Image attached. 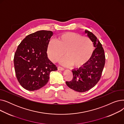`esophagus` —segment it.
<instances>
[{
  "mask_svg": "<svg viewBox=\"0 0 124 124\" xmlns=\"http://www.w3.org/2000/svg\"><path fill=\"white\" fill-rule=\"evenodd\" d=\"M58 70H61V71L64 70V68H63V67H60V66H58Z\"/></svg>",
  "mask_w": 124,
  "mask_h": 124,
  "instance_id": "esophagus-1",
  "label": "esophagus"
}]
</instances>
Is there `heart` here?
<instances>
[{"mask_svg": "<svg viewBox=\"0 0 124 124\" xmlns=\"http://www.w3.org/2000/svg\"><path fill=\"white\" fill-rule=\"evenodd\" d=\"M94 51L92 41L87 37L72 32H67L59 35L55 41H50L47 52L50 59L57 62L65 54L66 56L61 63L65 66L72 64L79 68L87 63Z\"/></svg>", "mask_w": 124, "mask_h": 124, "instance_id": "1", "label": "heart"}]
</instances>
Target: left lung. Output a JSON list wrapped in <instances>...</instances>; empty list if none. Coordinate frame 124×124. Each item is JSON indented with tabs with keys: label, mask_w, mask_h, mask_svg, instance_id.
I'll list each match as a JSON object with an SVG mask.
<instances>
[{
	"label": "left lung",
	"mask_w": 124,
	"mask_h": 124,
	"mask_svg": "<svg viewBox=\"0 0 124 124\" xmlns=\"http://www.w3.org/2000/svg\"><path fill=\"white\" fill-rule=\"evenodd\" d=\"M84 33L92 41L95 49L87 63L72 70V81L66 82L69 88L79 93L85 92L96 85L101 78L105 64V53L100 42L90 31L85 30Z\"/></svg>",
	"instance_id": "8db88e82"
}]
</instances>
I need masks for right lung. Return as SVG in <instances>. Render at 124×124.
<instances>
[{
  "mask_svg": "<svg viewBox=\"0 0 124 124\" xmlns=\"http://www.w3.org/2000/svg\"><path fill=\"white\" fill-rule=\"evenodd\" d=\"M53 33L39 31L29 35L21 42L14 56L16 78L24 89L34 91L42 88L57 67L48 57L47 46Z\"/></svg>",
  "mask_w": 124,
  "mask_h": 124,
  "instance_id": "1",
  "label": "right lung"
}]
</instances>
